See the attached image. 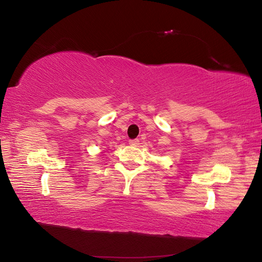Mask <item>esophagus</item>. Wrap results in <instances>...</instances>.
<instances>
[{
    "mask_svg": "<svg viewBox=\"0 0 262 262\" xmlns=\"http://www.w3.org/2000/svg\"><path fill=\"white\" fill-rule=\"evenodd\" d=\"M139 142H140V141H139L138 139H134V140H130V141H129V144H130L131 146H138V145H139Z\"/></svg>",
    "mask_w": 262,
    "mask_h": 262,
    "instance_id": "obj_1",
    "label": "esophagus"
}]
</instances>
